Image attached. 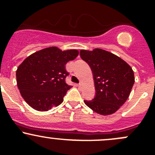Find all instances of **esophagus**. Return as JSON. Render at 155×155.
<instances>
[{
	"mask_svg": "<svg viewBox=\"0 0 155 155\" xmlns=\"http://www.w3.org/2000/svg\"><path fill=\"white\" fill-rule=\"evenodd\" d=\"M77 85V87H81V84H76Z\"/></svg>",
	"mask_w": 155,
	"mask_h": 155,
	"instance_id": "34e87169",
	"label": "esophagus"
}]
</instances>
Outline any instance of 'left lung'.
<instances>
[{"mask_svg":"<svg viewBox=\"0 0 155 155\" xmlns=\"http://www.w3.org/2000/svg\"><path fill=\"white\" fill-rule=\"evenodd\" d=\"M80 55L93 71L96 96L84 103L95 112L109 115L116 112L129 97L135 82L129 64L119 56L99 48L81 50Z\"/></svg>","mask_w":155,"mask_h":155,"instance_id":"left-lung-1","label":"left lung"}]
</instances>
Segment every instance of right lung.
Here are the masks:
<instances>
[{"mask_svg": "<svg viewBox=\"0 0 155 155\" xmlns=\"http://www.w3.org/2000/svg\"><path fill=\"white\" fill-rule=\"evenodd\" d=\"M79 54L77 50L50 47L32 53L19 65L16 82L21 96L29 106L47 111L63 102L71 87L65 83V65Z\"/></svg>", "mask_w": 155, "mask_h": 155, "instance_id": "add662e5", "label": "right lung"}]
</instances>
